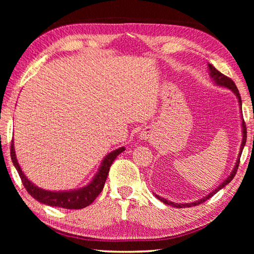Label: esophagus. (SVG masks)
<instances>
[{
    "label": "esophagus",
    "mask_w": 254,
    "mask_h": 254,
    "mask_svg": "<svg viewBox=\"0 0 254 254\" xmlns=\"http://www.w3.org/2000/svg\"><path fill=\"white\" fill-rule=\"evenodd\" d=\"M148 136H149V135H147L146 133H142L141 135H139V137H141V139H145V141H146V139L148 138Z\"/></svg>",
    "instance_id": "1"
}]
</instances>
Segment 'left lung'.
I'll return each instance as SVG.
<instances>
[{
  "label": "left lung",
  "mask_w": 254,
  "mask_h": 254,
  "mask_svg": "<svg viewBox=\"0 0 254 254\" xmlns=\"http://www.w3.org/2000/svg\"><path fill=\"white\" fill-rule=\"evenodd\" d=\"M207 67H208L210 79L213 80L214 84L216 85V86H220V87H224V88H227V89L231 90L235 94V96L237 97V99H238V105H239V110H240V118H241V132H242V141H241V145H240V150H239V154H238V158H237L236 164L234 166L233 170H231V172L229 174V176L226 178L225 180H223L222 183H219V186L215 188L212 192H209L207 195L203 196L202 198H198V199H196V201L190 202V203H175V202L169 201V199H167V198H164V197L157 195V194H156V193H153L154 195L157 197L160 202L165 203L166 205H170V206L177 207V208L195 206V205H198V204H201V203H203L205 201H207V199L209 197H212L214 194H216L219 190H222L223 188H225L226 186H227L228 183L234 179V177H235L236 172H237V169H238L239 161H240V156L242 154V149H244L245 145H246V141H247V128H246V124H245V121H244V118H242V107H241L242 104H241V97H240V94H239V91H238V88H237V86L233 82V80H231L230 78H228L227 76H225L224 74L218 72L217 69L212 65V64L208 63L207 64Z\"/></svg>",
  "instance_id": "left-lung-1"
}]
</instances>
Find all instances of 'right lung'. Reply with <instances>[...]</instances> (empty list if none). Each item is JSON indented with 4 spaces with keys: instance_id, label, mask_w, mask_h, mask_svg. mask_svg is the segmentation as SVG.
Here are the masks:
<instances>
[{
    "instance_id": "obj_1",
    "label": "right lung",
    "mask_w": 254,
    "mask_h": 254,
    "mask_svg": "<svg viewBox=\"0 0 254 254\" xmlns=\"http://www.w3.org/2000/svg\"><path fill=\"white\" fill-rule=\"evenodd\" d=\"M126 150V147H119L112 150L109 154L105 156V158L101 160L98 170L93 177V179L89 181L88 185H86L78 189H72V190H63V191H51L46 190V189L39 188L36 186L34 182H31L27 176L21 170L18 164L17 157H16L14 141H12V146H10V157H12L13 165L17 170L20 177L23 185L26 188L27 192L30 195L37 199L38 202L42 204L49 205V206L62 207L67 209H80L88 206L94 202V199L98 196V194L102 191L105 187V182L107 176L109 174L110 166L112 165L113 160L117 158L119 154Z\"/></svg>"
}]
</instances>
